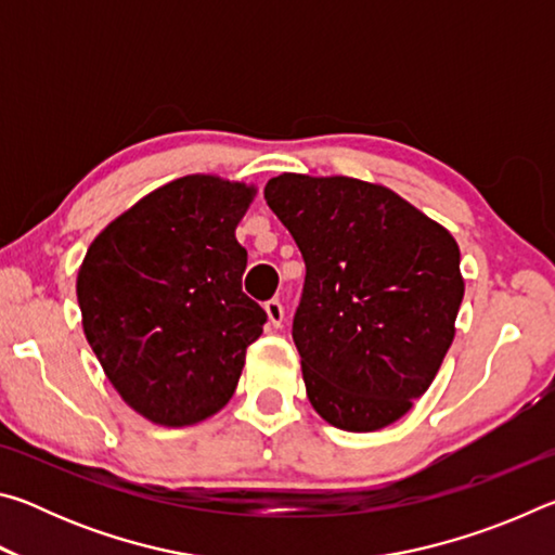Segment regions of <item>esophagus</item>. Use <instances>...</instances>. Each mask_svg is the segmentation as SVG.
I'll return each mask as SVG.
<instances>
[{"instance_id": "esophagus-1", "label": "esophagus", "mask_w": 555, "mask_h": 555, "mask_svg": "<svg viewBox=\"0 0 555 555\" xmlns=\"http://www.w3.org/2000/svg\"><path fill=\"white\" fill-rule=\"evenodd\" d=\"M264 311L269 315V323L274 325V327H279L281 323H284V306H281L279 298H269L267 304H264Z\"/></svg>"}]
</instances>
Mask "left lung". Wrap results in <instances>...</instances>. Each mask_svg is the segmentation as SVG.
<instances>
[{"label": "left lung", "instance_id": "left-lung-1", "mask_svg": "<svg viewBox=\"0 0 555 555\" xmlns=\"http://www.w3.org/2000/svg\"><path fill=\"white\" fill-rule=\"evenodd\" d=\"M264 198L306 261L291 335L313 409L352 434L393 424L455 337L465 284L453 234L347 176L281 173Z\"/></svg>", "mask_w": 555, "mask_h": 555}]
</instances>
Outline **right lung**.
Segmentation results:
<instances>
[{
  "mask_svg": "<svg viewBox=\"0 0 555 555\" xmlns=\"http://www.w3.org/2000/svg\"><path fill=\"white\" fill-rule=\"evenodd\" d=\"M255 188L185 176L149 193L90 244L78 304L92 352L131 409L191 426L232 399L267 311L242 291L234 228Z\"/></svg>",
  "mask_w": 555,
  "mask_h": 555,
  "instance_id": "1",
  "label": "right lung"
}]
</instances>
